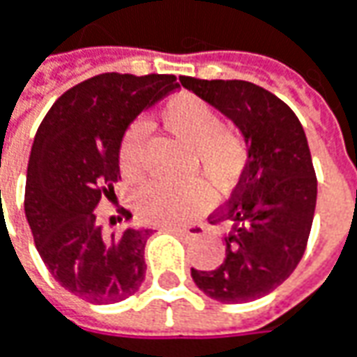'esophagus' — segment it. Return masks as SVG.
Returning a JSON list of instances; mask_svg holds the SVG:
<instances>
[{
    "label": "esophagus",
    "instance_id": "34e87169",
    "mask_svg": "<svg viewBox=\"0 0 357 357\" xmlns=\"http://www.w3.org/2000/svg\"><path fill=\"white\" fill-rule=\"evenodd\" d=\"M163 231H169V234H176L181 240H190V238H202L204 236V225L195 224L190 227H172V225H163Z\"/></svg>",
    "mask_w": 357,
    "mask_h": 357
}]
</instances>
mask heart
<instances>
[{
  "label": "heart",
  "instance_id": "obj_1",
  "mask_svg": "<svg viewBox=\"0 0 357 357\" xmlns=\"http://www.w3.org/2000/svg\"><path fill=\"white\" fill-rule=\"evenodd\" d=\"M162 123L169 133L194 148L195 160L206 178L222 188H231L248 160V148L240 133L224 128L220 114L192 93H178L163 105ZM146 128L132 126L119 146V167L123 176L137 178L144 167ZM211 204L206 181L188 183L149 181L137 194L135 208L144 222L155 225H179L192 220Z\"/></svg>",
  "mask_w": 357,
  "mask_h": 357
}]
</instances>
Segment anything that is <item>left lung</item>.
<instances>
[{"label":"left lung","instance_id":"8db88e82","mask_svg":"<svg viewBox=\"0 0 357 357\" xmlns=\"http://www.w3.org/2000/svg\"><path fill=\"white\" fill-rule=\"evenodd\" d=\"M238 130L248 160L231 199L209 224H227L225 259L192 270L195 286L222 303L268 296L300 264L316 211L318 181L300 119L268 89L241 79L179 77Z\"/></svg>","mask_w":357,"mask_h":357}]
</instances>
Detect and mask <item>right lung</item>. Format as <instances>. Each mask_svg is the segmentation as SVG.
I'll list each match as a JSON object with an SVG mask.
<instances>
[{"instance_id":"add662e5","label":"right lung","mask_w":357,"mask_h":357,"mask_svg":"<svg viewBox=\"0 0 357 357\" xmlns=\"http://www.w3.org/2000/svg\"><path fill=\"white\" fill-rule=\"evenodd\" d=\"M178 87L176 75H93L55 101L36 133L25 218L55 282L86 302H121L144 284L151 229L128 225L107 236L96 208L114 195L119 146L133 119Z\"/></svg>"}]
</instances>
